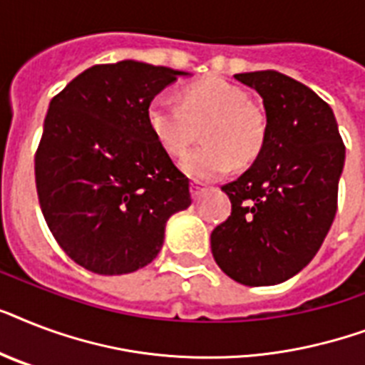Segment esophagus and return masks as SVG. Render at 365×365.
Returning a JSON list of instances; mask_svg holds the SVG:
<instances>
[{
	"mask_svg": "<svg viewBox=\"0 0 365 365\" xmlns=\"http://www.w3.org/2000/svg\"><path fill=\"white\" fill-rule=\"evenodd\" d=\"M202 191H205V183L199 182V180L191 182V193H193V199H199Z\"/></svg>",
	"mask_w": 365,
	"mask_h": 365,
	"instance_id": "esophagus-1",
	"label": "esophagus"
}]
</instances>
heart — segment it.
Returning <instances> with one entry per match:
<instances>
[{
    "label": "heart",
    "instance_id": "heart-1",
    "mask_svg": "<svg viewBox=\"0 0 365 365\" xmlns=\"http://www.w3.org/2000/svg\"><path fill=\"white\" fill-rule=\"evenodd\" d=\"M153 138L172 157H180L202 128L205 145L187 153L182 168L189 176L210 182L239 165L257 159L265 145L267 121L252 104L246 88L222 77H206L180 91V106L153 98L145 110Z\"/></svg>",
    "mask_w": 365,
    "mask_h": 365
}]
</instances>
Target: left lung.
<instances>
[{"instance_id":"obj_1","label":"left lung","mask_w":365,"mask_h":365,"mask_svg":"<svg viewBox=\"0 0 365 365\" xmlns=\"http://www.w3.org/2000/svg\"><path fill=\"white\" fill-rule=\"evenodd\" d=\"M255 88L267 115L254 165L225 183L231 216L212 231V255L244 286H272L311 263L335 212L345 143L331 108L314 91L274 70L237 73Z\"/></svg>"}]
</instances>
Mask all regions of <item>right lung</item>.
I'll return each mask as SVG.
<instances>
[{"mask_svg":"<svg viewBox=\"0 0 365 365\" xmlns=\"http://www.w3.org/2000/svg\"><path fill=\"white\" fill-rule=\"evenodd\" d=\"M185 71L123 60L88 68L51 100L36 151L43 216L60 248L98 274L157 257L168 217L191 205L145 119L149 102Z\"/></svg>","mask_w":365,"mask_h":365,"instance_id":"add662e5","label":"right lung"}]
</instances>
